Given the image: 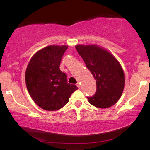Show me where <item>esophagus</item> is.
I'll return each instance as SVG.
<instances>
[{
	"mask_svg": "<svg viewBox=\"0 0 150 150\" xmlns=\"http://www.w3.org/2000/svg\"><path fill=\"white\" fill-rule=\"evenodd\" d=\"M77 87L79 88H80V87H81V85H80V83H77Z\"/></svg>",
	"mask_w": 150,
	"mask_h": 150,
	"instance_id": "1",
	"label": "esophagus"
}]
</instances>
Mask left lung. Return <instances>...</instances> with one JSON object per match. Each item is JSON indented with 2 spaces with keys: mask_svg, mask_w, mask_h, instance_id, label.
Segmentation results:
<instances>
[{
  "mask_svg": "<svg viewBox=\"0 0 150 150\" xmlns=\"http://www.w3.org/2000/svg\"><path fill=\"white\" fill-rule=\"evenodd\" d=\"M88 69L96 80L95 95L89 103L99 108H108L120 99L125 86L124 72L117 58L108 50L96 45L75 46Z\"/></svg>",
  "mask_w": 150,
  "mask_h": 150,
  "instance_id": "1",
  "label": "left lung"
}]
</instances>
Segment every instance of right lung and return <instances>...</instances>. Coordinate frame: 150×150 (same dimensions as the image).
Here are the masks:
<instances>
[{
    "mask_svg": "<svg viewBox=\"0 0 150 150\" xmlns=\"http://www.w3.org/2000/svg\"><path fill=\"white\" fill-rule=\"evenodd\" d=\"M67 45H50L35 53L25 72L27 88L33 101L45 110H58L69 102L78 89L67 82V75L59 69Z\"/></svg>",
    "mask_w": 150,
    "mask_h": 150,
    "instance_id": "obj_1",
    "label": "right lung"
}]
</instances>
